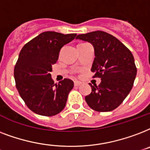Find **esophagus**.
<instances>
[{
  "mask_svg": "<svg viewBox=\"0 0 150 150\" xmlns=\"http://www.w3.org/2000/svg\"><path fill=\"white\" fill-rule=\"evenodd\" d=\"M81 82H80V81H74V85L75 86H80L81 84Z\"/></svg>",
  "mask_w": 150,
  "mask_h": 150,
  "instance_id": "1",
  "label": "esophagus"
}]
</instances>
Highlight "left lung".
I'll use <instances>...</instances> for the list:
<instances>
[{
  "label": "left lung",
  "mask_w": 150,
  "mask_h": 150,
  "mask_svg": "<svg viewBox=\"0 0 150 150\" xmlns=\"http://www.w3.org/2000/svg\"><path fill=\"white\" fill-rule=\"evenodd\" d=\"M76 39L93 45L95 59L91 71L101 78L99 85H92L86 103L98 112L115 110L130 93L137 74L133 54L117 38L103 31L76 36Z\"/></svg>",
  "instance_id": "obj_1"
}]
</instances>
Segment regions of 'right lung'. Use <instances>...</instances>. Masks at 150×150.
Masks as SVG:
<instances>
[{
  "mask_svg": "<svg viewBox=\"0 0 150 150\" xmlns=\"http://www.w3.org/2000/svg\"><path fill=\"white\" fill-rule=\"evenodd\" d=\"M76 36L46 31L25 44L20 51L14 69L16 88L25 105L37 114L52 117L66 106L74 81L65 78L54 83L51 72L61 48Z\"/></svg>",
  "mask_w": 150,
  "mask_h": 150,
  "instance_id": "1",
  "label": "right lung"
}]
</instances>
